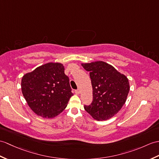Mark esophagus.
I'll list each match as a JSON object with an SVG mask.
<instances>
[{
    "label": "esophagus",
    "mask_w": 159,
    "mask_h": 159,
    "mask_svg": "<svg viewBox=\"0 0 159 159\" xmlns=\"http://www.w3.org/2000/svg\"><path fill=\"white\" fill-rule=\"evenodd\" d=\"M80 89H76V90H75V93H76V94H77V95H79V94H80Z\"/></svg>",
    "instance_id": "1"
}]
</instances>
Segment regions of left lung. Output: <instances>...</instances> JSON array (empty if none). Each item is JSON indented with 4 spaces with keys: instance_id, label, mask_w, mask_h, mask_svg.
Segmentation results:
<instances>
[{
    "instance_id": "obj_1",
    "label": "left lung",
    "mask_w": 159,
    "mask_h": 159,
    "mask_svg": "<svg viewBox=\"0 0 159 159\" xmlns=\"http://www.w3.org/2000/svg\"><path fill=\"white\" fill-rule=\"evenodd\" d=\"M89 72L93 87V101L84 110L97 120L114 116L125 104L129 91V80L113 66L99 61L82 64Z\"/></svg>"
}]
</instances>
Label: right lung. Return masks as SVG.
<instances>
[{"mask_svg": "<svg viewBox=\"0 0 159 159\" xmlns=\"http://www.w3.org/2000/svg\"><path fill=\"white\" fill-rule=\"evenodd\" d=\"M21 87L32 111L48 119L60 114L73 95L69 78L60 63H47L25 74Z\"/></svg>", "mask_w": 159, "mask_h": 159, "instance_id": "obj_1", "label": "right lung"}]
</instances>
